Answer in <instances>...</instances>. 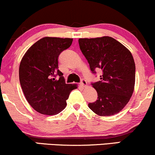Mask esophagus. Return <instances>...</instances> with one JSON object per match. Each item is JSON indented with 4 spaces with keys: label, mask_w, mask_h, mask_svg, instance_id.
<instances>
[{
    "label": "esophagus",
    "mask_w": 155,
    "mask_h": 155,
    "mask_svg": "<svg viewBox=\"0 0 155 155\" xmlns=\"http://www.w3.org/2000/svg\"><path fill=\"white\" fill-rule=\"evenodd\" d=\"M80 85H81V87H87V82L86 81V80L81 79V83H80Z\"/></svg>",
    "instance_id": "1"
}]
</instances>
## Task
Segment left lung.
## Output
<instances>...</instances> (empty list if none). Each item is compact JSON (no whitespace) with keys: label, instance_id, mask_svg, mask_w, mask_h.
Here are the masks:
<instances>
[{"label":"left lung","instance_id":"left-lung-1","mask_svg":"<svg viewBox=\"0 0 155 155\" xmlns=\"http://www.w3.org/2000/svg\"><path fill=\"white\" fill-rule=\"evenodd\" d=\"M79 47L90 70L101 69V81L92 84L97 100L88 106L96 114H118L129 102L134 91L136 65L128 49L109 36L79 38Z\"/></svg>","mask_w":155,"mask_h":155}]
</instances>
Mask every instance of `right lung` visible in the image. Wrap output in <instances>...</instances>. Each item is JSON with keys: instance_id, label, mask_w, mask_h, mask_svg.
<instances>
[{"instance_id": "add662e5", "label": "right lung", "mask_w": 155, "mask_h": 155, "mask_svg": "<svg viewBox=\"0 0 155 155\" xmlns=\"http://www.w3.org/2000/svg\"><path fill=\"white\" fill-rule=\"evenodd\" d=\"M73 38L44 37L31 46L22 57L19 68L21 87L33 109L55 115L66 106L70 92L77 84H65L58 70V57L71 45ZM59 76V79L56 76Z\"/></svg>"}]
</instances>
